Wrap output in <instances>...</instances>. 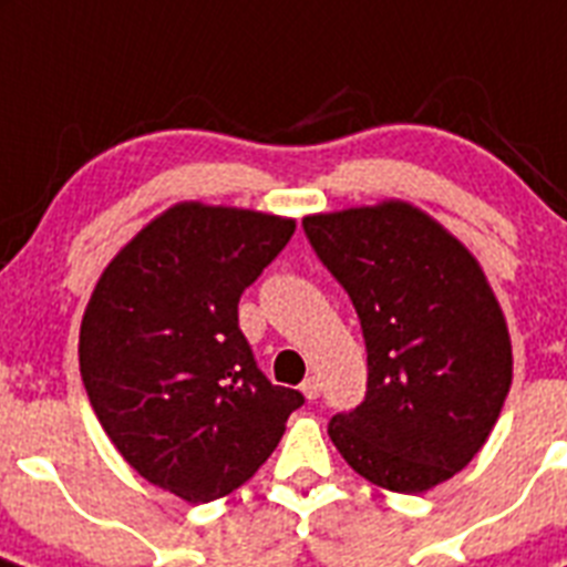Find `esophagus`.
I'll return each instance as SVG.
<instances>
[{
    "mask_svg": "<svg viewBox=\"0 0 567 567\" xmlns=\"http://www.w3.org/2000/svg\"><path fill=\"white\" fill-rule=\"evenodd\" d=\"M301 393L307 395L309 401H316L318 395H321V384H318V379H316V375H312V379H307V381H303V384H301Z\"/></svg>",
    "mask_w": 567,
    "mask_h": 567,
    "instance_id": "obj_1",
    "label": "esophagus"
}]
</instances>
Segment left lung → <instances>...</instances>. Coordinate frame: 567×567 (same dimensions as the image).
I'll return each mask as SVG.
<instances>
[{
    "label": "left lung",
    "instance_id": "8db88e82",
    "mask_svg": "<svg viewBox=\"0 0 567 567\" xmlns=\"http://www.w3.org/2000/svg\"><path fill=\"white\" fill-rule=\"evenodd\" d=\"M303 231L350 295L367 343V395L332 415V444L386 491L442 485L487 442L514 379L482 266L401 200L303 217Z\"/></svg>",
    "mask_w": 567,
    "mask_h": 567
}]
</instances>
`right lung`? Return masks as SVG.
Listing matches in <instances>:
<instances>
[{"instance_id": "add662e5", "label": "right lung", "mask_w": 567, "mask_h": 567, "mask_svg": "<svg viewBox=\"0 0 567 567\" xmlns=\"http://www.w3.org/2000/svg\"><path fill=\"white\" fill-rule=\"evenodd\" d=\"M295 235L264 212L181 203L105 266L80 327L96 419L152 485L200 505L249 482L303 395L258 370L246 287Z\"/></svg>"}]
</instances>
